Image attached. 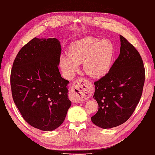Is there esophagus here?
Wrapping results in <instances>:
<instances>
[{"label": "esophagus", "mask_w": 155, "mask_h": 155, "mask_svg": "<svg viewBox=\"0 0 155 155\" xmlns=\"http://www.w3.org/2000/svg\"><path fill=\"white\" fill-rule=\"evenodd\" d=\"M71 92L75 102L85 100L91 93L90 85L84 78L78 79L74 82L72 85Z\"/></svg>", "instance_id": "obj_1"}]
</instances>
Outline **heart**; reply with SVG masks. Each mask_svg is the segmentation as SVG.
Here are the masks:
<instances>
[{"instance_id":"obj_1","label":"heart","mask_w":155,"mask_h":155,"mask_svg":"<svg viewBox=\"0 0 155 155\" xmlns=\"http://www.w3.org/2000/svg\"><path fill=\"white\" fill-rule=\"evenodd\" d=\"M114 53L112 43L94 37H86L69 46L68 55L60 59L62 71L67 78L73 77L83 61V69L90 76L99 78L109 71Z\"/></svg>"}]
</instances>
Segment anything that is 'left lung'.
I'll return each instance as SVG.
<instances>
[{
    "mask_svg": "<svg viewBox=\"0 0 155 155\" xmlns=\"http://www.w3.org/2000/svg\"><path fill=\"white\" fill-rule=\"evenodd\" d=\"M120 38L118 58L104 76L94 82V98L98 110L91 118L102 128L116 127L128 120L143 94L145 70L140 53L125 38Z\"/></svg>",
    "mask_w": 155,
    "mask_h": 155,
    "instance_id": "left-lung-1",
    "label": "left lung"
}]
</instances>
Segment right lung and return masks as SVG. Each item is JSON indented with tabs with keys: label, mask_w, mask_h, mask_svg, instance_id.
Here are the masks:
<instances>
[{
	"label": "right lung",
	"mask_w": 155,
	"mask_h": 155,
	"mask_svg": "<svg viewBox=\"0 0 155 155\" xmlns=\"http://www.w3.org/2000/svg\"><path fill=\"white\" fill-rule=\"evenodd\" d=\"M61 45L55 38L35 37L16 57L11 73L12 96L28 124L43 131L61 126L71 106L69 81L58 65Z\"/></svg>",
	"instance_id": "right-lung-1"
}]
</instances>
